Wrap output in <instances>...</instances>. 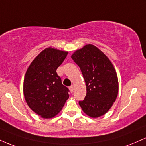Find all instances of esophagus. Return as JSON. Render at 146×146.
Listing matches in <instances>:
<instances>
[{"label": "esophagus", "instance_id": "esophagus-1", "mask_svg": "<svg viewBox=\"0 0 146 146\" xmlns=\"http://www.w3.org/2000/svg\"><path fill=\"white\" fill-rule=\"evenodd\" d=\"M69 89H70V92H73L74 89V87L73 86H70V88H69Z\"/></svg>", "mask_w": 146, "mask_h": 146}]
</instances>
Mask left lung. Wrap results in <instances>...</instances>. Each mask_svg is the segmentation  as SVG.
Instances as JSON below:
<instances>
[{
    "mask_svg": "<svg viewBox=\"0 0 146 146\" xmlns=\"http://www.w3.org/2000/svg\"><path fill=\"white\" fill-rule=\"evenodd\" d=\"M79 66L86 86V96L79 101L85 114L92 118L104 115L112 108L119 92L115 68L98 47L88 44L71 56Z\"/></svg>",
    "mask_w": 146,
    "mask_h": 146,
    "instance_id": "1",
    "label": "left lung"
}]
</instances>
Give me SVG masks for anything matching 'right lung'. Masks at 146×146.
<instances>
[{"instance_id":"1","label":"right lung","mask_w":146,"mask_h":146,"mask_svg":"<svg viewBox=\"0 0 146 146\" xmlns=\"http://www.w3.org/2000/svg\"><path fill=\"white\" fill-rule=\"evenodd\" d=\"M68 52L47 47L29 65L23 81V94L27 106L43 119H52L61 111L69 98L56 70Z\"/></svg>"}]
</instances>
